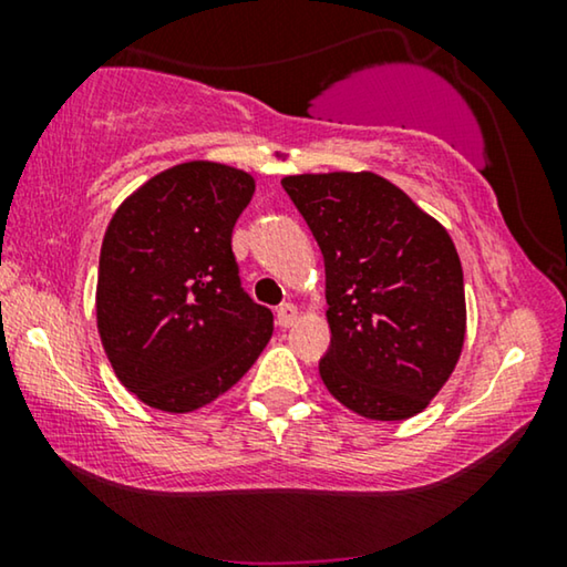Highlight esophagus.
Returning a JSON list of instances; mask_svg holds the SVG:
<instances>
[{
	"instance_id": "obj_1",
	"label": "esophagus",
	"mask_w": 567,
	"mask_h": 567,
	"mask_svg": "<svg viewBox=\"0 0 567 567\" xmlns=\"http://www.w3.org/2000/svg\"><path fill=\"white\" fill-rule=\"evenodd\" d=\"M299 320V309L293 307V305H284V307H278V312H276V322L281 324V328H291L293 322Z\"/></svg>"
}]
</instances>
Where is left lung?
Returning <instances> with one entry per match:
<instances>
[{"label": "left lung", "mask_w": 567, "mask_h": 567, "mask_svg": "<svg viewBox=\"0 0 567 567\" xmlns=\"http://www.w3.org/2000/svg\"><path fill=\"white\" fill-rule=\"evenodd\" d=\"M281 185L324 258V386L371 421L421 413L452 377L467 328L449 231L374 173L289 175Z\"/></svg>", "instance_id": "obj_1"}]
</instances>
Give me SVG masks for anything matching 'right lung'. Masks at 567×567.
I'll list each match as a JSON object with an SVG mask.
<instances>
[{
  "label": "right lung",
  "mask_w": 567,
  "mask_h": 567,
  "mask_svg": "<svg viewBox=\"0 0 567 567\" xmlns=\"http://www.w3.org/2000/svg\"><path fill=\"white\" fill-rule=\"evenodd\" d=\"M255 181L219 162H183L123 200L97 270V330L128 392L165 413L208 405L274 336V312L243 289L231 229Z\"/></svg>",
  "instance_id": "right-lung-1"
}]
</instances>
